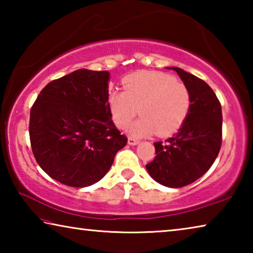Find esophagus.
I'll use <instances>...</instances> for the list:
<instances>
[{
	"mask_svg": "<svg viewBox=\"0 0 253 253\" xmlns=\"http://www.w3.org/2000/svg\"><path fill=\"white\" fill-rule=\"evenodd\" d=\"M139 143L138 139H135L134 137H128V144L131 145V146H134V145H137Z\"/></svg>",
	"mask_w": 253,
	"mask_h": 253,
	"instance_id": "esophagus-1",
	"label": "esophagus"
}]
</instances>
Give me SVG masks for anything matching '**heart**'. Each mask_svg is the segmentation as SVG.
Returning a JSON list of instances; mask_svg holds the SVG:
<instances>
[{"mask_svg": "<svg viewBox=\"0 0 253 253\" xmlns=\"http://www.w3.org/2000/svg\"><path fill=\"white\" fill-rule=\"evenodd\" d=\"M124 91L109 93L108 107L118 128L126 129L137 114L142 115L130 127V134L143 137L156 132L169 136L185 122L191 109L187 87L174 77L154 71L136 72L123 81Z\"/></svg>", "mask_w": 253, "mask_h": 253, "instance_id": "1", "label": "heart"}]
</instances>
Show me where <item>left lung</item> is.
Segmentation results:
<instances>
[{
	"instance_id": "obj_1",
	"label": "left lung",
	"mask_w": 253,
	"mask_h": 253,
	"mask_svg": "<svg viewBox=\"0 0 253 253\" xmlns=\"http://www.w3.org/2000/svg\"><path fill=\"white\" fill-rule=\"evenodd\" d=\"M177 72L191 95L185 122L165 143H154L156 156L146 169L151 177L168 187H183L205 174L215 161L222 144L221 104L211 87L181 68Z\"/></svg>"
}]
</instances>
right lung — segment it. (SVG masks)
<instances>
[{"label":"right lung","mask_w":253,"mask_h":253,"mask_svg":"<svg viewBox=\"0 0 253 253\" xmlns=\"http://www.w3.org/2000/svg\"><path fill=\"white\" fill-rule=\"evenodd\" d=\"M108 71L79 69L51 81L30 111L38 164L55 181L85 187L105 176L127 144L108 107Z\"/></svg>","instance_id":"1"}]
</instances>
